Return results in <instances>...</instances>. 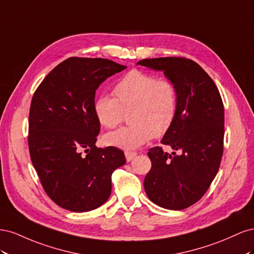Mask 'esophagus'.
I'll list each match as a JSON object with an SVG mask.
<instances>
[{
    "label": "esophagus",
    "mask_w": 254,
    "mask_h": 254,
    "mask_svg": "<svg viewBox=\"0 0 254 254\" xmlns=\"http://www.w3.org/2000/svg\"><path fill=\"white\" fill-rule=\"evenodd\" d=\"M136 155L137 153L134 151H125V157H126L127 162H130L132 159H134L136 157Z\"/></svg>",
    "instance_id": "obj_1"
}]
</instances>
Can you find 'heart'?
Instances as JSON below:
<instances>
[{
	"instance_id": "1",
	"label": "heart",
	"mask_w": 254,
	"mask_h": 254,
	"mask_svg": "<svg viewBox=\"0 0 254 254\" xmlns=\"http://www.w3.org/2000/svg\"><path fill=\"white\" fill-rule=\"evenodd\" d=\"M115 98L102 95L94 103L99 124L106 128L119 126L129 115L131 126L108 132L104 136L107 145L133 150L147 143L155 134L163 135L171 128L178 111V93L170 80H158L156 76L132 70L117 84Z\"/></svg>"
}]
</instances>
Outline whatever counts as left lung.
Returning <instances> with one entry per match:
<instances>
[{
  "mask_svg": "<svg viewBox=\"0 0 254 254\" xmlns=\"http://www.w3.org/2000/svg\"><path fill=\"white\" fill-rule=\"evenodd\" d=\"M136 64L162 71L178 93V111L161 143L148 151L151 168L144 179L150 200L167 210L196 203L216 176L224 151L225 110L213 79L195 61L180 57L140 60Z\"/></svg>",
  "mask_w": 254,
  "mask_h": 254,
  "instance_id": "8db88e82",
  "label": "left lung"
}]
</instances>
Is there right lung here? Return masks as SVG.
<instances>
[{
  "label": "right lung",
  "mask_w": 254,
  "mask_h": 254,
  "mask_svg": "<svg viewBox=\"0 0 254 254\" xmlns=\"http://www.w3.org/2000/svg\"><path fill=\"white\" fill-rule=\"evenodd\" d=\"M126 67L109 59L67 58L33 96L30 159L45 193L65 210L89 212L104 204L111 194L112 173L126 163L121 149L95 146L101 124L94 112L95 91Z\"/></svg>",
  "instance_id": "obj_1"
}]
</instances>
